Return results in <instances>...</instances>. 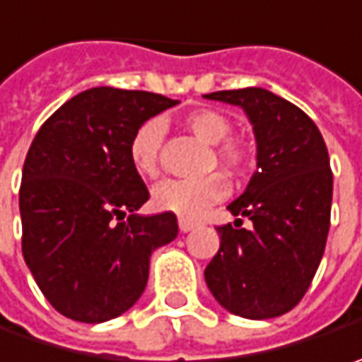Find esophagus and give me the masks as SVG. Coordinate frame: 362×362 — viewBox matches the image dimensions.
Masks as SVG:
<instances>
[{
  "instance_id": "34e87169",
  "label": "esophagus",
  "mask_w": 362,
  "mask_h": 362,
  "mask_svg": "<svg viewBox=\"0 0 362 362\" xmlns=\"http://www.w3.org/2000/svg\"><path fill=\"white\" fill-rule=\"evenodd\" d=\"M178 227H180L182 233H188V230H192V228L197 227V223H194V221H190V218H184V216H180V218H178Z\"/></svg>"
}]
</instances>
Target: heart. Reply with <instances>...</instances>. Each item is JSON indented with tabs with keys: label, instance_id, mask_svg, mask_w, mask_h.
Here are the masks:
<instances>
[{
	"label": "heart",
	"instance_id": "heart-1",
	"mask_svg": "<svg viewBox=\"0 0 362 362\" xmlns=\"http://www.w3.org/2000/svg\"><path fill=\"white\" fill-rule=\"evenodd\" d=\"M182 125L204 144L214 148L216 162L228 174H243L251 164V150L243 139L228 137L233 125L228 117L214 109H194L182 117ZM164 137V125L158 119L141 123L129 139V162L144 178H156L160 172V148ZM227 194V180L223 174L212 172L190 180H165L151 192L156 209L174 212L184 218L200 216L211 204Z\"/></svg>",
	"mask_w": 362,
	"mask_h": 362
}]
</instances>
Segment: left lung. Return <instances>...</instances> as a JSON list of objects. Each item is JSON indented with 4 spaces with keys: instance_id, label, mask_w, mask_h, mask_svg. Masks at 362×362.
<instances>
[{
    "instance_id": "8db88e82",
    "label": "left lung",
    "mask_w": 362,
    "mask_h": 362,
    "mask_svg": "<svg viewBox=\"0 0 362 362\" xmlns=\"http://www.w3.org/2000/svg\"><path fill=\"white\" fill-rule=\"evenodd\" d=\"M212 101L241 107L257 141V172L216 227L218 253L204 269L214 300L249 320L275 318L304 298L330 228L332 170L322 134L306 113L259 87L216 90ZM252 221L243 229V216Z\"/></svg>"
}]
</instances>
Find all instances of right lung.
<instances>
[{"label":"right lung","mask_w":362,"mask_h":362,"mask_svg":"<svg viewBox=\"0 0 362 362\" xmlns=\"http://www.w3.org/2000/svg\"><path fill=\"white\" fill-rule=\"evenodd\" d=\"M176 103L148 90L88 88L34 137L20 186L22 253L62 316L99 324L127 312L146 290L151 253L176 239L174 212L137 214L150 192L127 151L135 129Z\"/></svg>","instance_id":"add662e5"}]
</instances>
